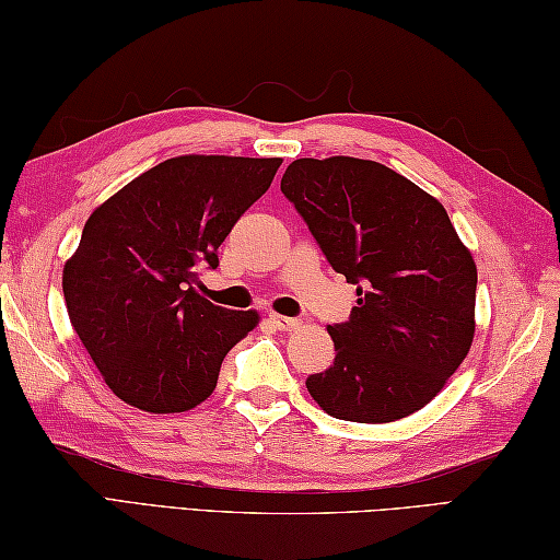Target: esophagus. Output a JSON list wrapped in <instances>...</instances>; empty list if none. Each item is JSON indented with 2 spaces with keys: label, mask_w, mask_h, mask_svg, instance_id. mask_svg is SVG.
<instances>
[{
  "label": "esophagus",
  "mask_w": 560,
  "mask_h": 560,
  "mask_svg": "<svg viewBox=\"0 0 560 560\" xmlns=\"http://www.w3.org/2000/svg\"><path fill=\"white\" fill-rule=\"evenodd\" d=\"M270 324L276 326V329H280V331H294L300 326V319H294V316L270 314Z\"/></svg>",
  "instance_id": "1"
}]
</instances>
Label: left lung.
<instances>
[{
	"mask_svg": "<svg viewBox=\"0 0 560 560\" xmlns=\"http://www.w3.org/2000/svg\"><path fill=\"white\" fill-rule=\"evenodd\" d=\"M358 307L331 324L336 358L307 377L326 415L409 417L441 393L476 331L478 270L446 209L407 177L358 158H300L280 183Z\"/></svg>",
	"mask_w": 560,
	"mask_h": 560,
	"instance_id": "8db88e82",
	"label": "left lung"
}]
</instances>
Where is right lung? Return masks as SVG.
<instances>
[{
    "label": "right lung",
    "instance_id": "right-lung-1",
    "mask_svg": "<svg viewBox=\"0 0 560 560\" xmlns=\"http://www.w3.org/2000/svg\"><path fill=\"white\" fill-rule=\"evenodd\" d=\"M280 158L180 155L97 207L62 270L70 322L126 405L187 411L214 393L221 361L258 324L195 290L219 246L270 187Z\"/></svg>",
    "mask_w": 560,
    "mask_h": 560
}]
</instances>
